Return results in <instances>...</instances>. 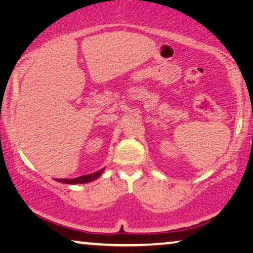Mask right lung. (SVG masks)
Instances as JSON below:
<instances>
[{
    "mask_svg": "<svg viewBox=\"0 0 253 253\" xmlns=\"http://www.w3.org/2000/svg\"><path fill=\"white\" fill-rule=\"evenodd\" d=\"M105 169H102L99 170H97V172H94L91 174H87V175H83V176H78L76 178H71V180H69V178H56L57 182H61V183H65V184H81V183H88V182H91V181H95L98 178L100 175H102V173L104 172Z\"/></svg>",
    "mask_w": 253,
    "mask_h": 253,
    "instance_id": "right-lung-1",
    "label": "right lung"
}]
</instances>
